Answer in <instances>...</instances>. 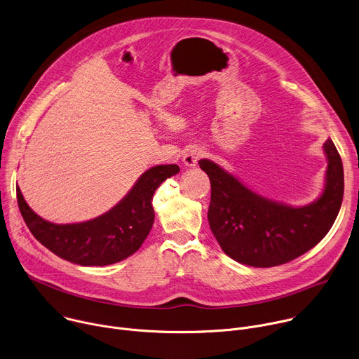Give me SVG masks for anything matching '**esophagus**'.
Segmentation results:
<instances>
[{"instance_id": "esophagus-1", "label": "esophagus", "mask_w": 359, "mask_h": 359, "mask_svg": "<svg viewBox=\"0 0 359 359\" xmlns=\"http://www.w3.org/2000/svg\"><path fill=\"white\" fill-rule=\"evenodd\" d=\"M203 156H204V151H203L201 147H198V146H191V147H189V149L184 151V155H183V163H184V166H187V168H193V166L197 165V162H198Z\"/></svg>"}]
</instances>
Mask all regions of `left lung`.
Segmentation results:
<instances>
[{"mask_svg": "<svg viewBox=\"0 0 359 359\" xmlns=\"http://www.w3.org/2000/svg\"><path fill=\"white\" fill-rule=\"evenodd\" d=\"M324 151L328 168L323 194L301 208L254 193L209 159L198 162L212 184L209 224L229 257L251 267H274L299 257L325 237L341 209L344 169L331 139Z\"/></svg>", "mask_w": 359, "mask_h": 359, "instance_id": "8db88e82", "label": "left lung"}]
</instances>
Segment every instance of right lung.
<instances>
[{"mask_svg": "<svg viewBox=\"0 0 359 359\" xmlns=\"http://www.w3.org/2000/svg\"><path fill=\"white\" fill-rule=\"evenodd\" d=\"M179 172L177 165L150 168L115 208L82 223L55 224L43 220L31 210L20 187L18 208L32 236L58 257L79 266H109L140 248L155 222L153 194Z\"/></svg>", "mask_w": 359, "mask_h": 359, "instance_id": "add662e5", "label": "right lung"}]
</instances>
